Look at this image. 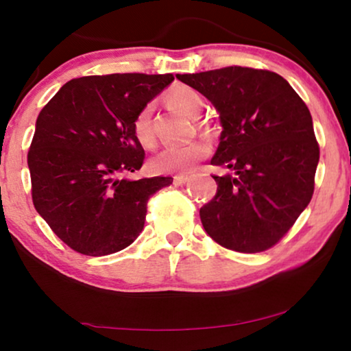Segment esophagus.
Segmentation results:
<instances>
[{"mask_svg":"<svg viewBox=\"0 0 351 351\" xmlns=\"http://www.w3.org/2000/svg\"><path fill=\"white\" fill-rule=\"evenodd\" d=\"M190 180L189 176H176L174 177V185H185Z\"/></svg>","mask_w":351,"mask_h":351,"instance_id":"34e87169","label":"esophagus"}]
</instances>
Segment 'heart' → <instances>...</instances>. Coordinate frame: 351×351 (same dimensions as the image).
<instances>
[{
	"label": "heart",
	"instance_id": "b5f03b06",
	"mask_svg": "<svg viewBox=\"0 0 351 351\" xmlns=\"http://www.w3.org/2000/svg\"><path fill=\"white\" fill-rule=\"evenodd\" d=\"M167 107L185 117L198 118L204 110V99L198 90L190 86H179L166 95ZM204 136H213V128L208 123L198 124ZM132 134L136 142L145 150H152L156 145V136L152 124V105L138 110L132 121ZM209 155V145L203 141H195L180 147H171L162 150L153 158L150 166L160 174H174V172H189Z\"/></svg>",
	"mask_w": 351,
	"mask_h": 351
}]
</instances>
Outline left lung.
<instances>
[{
	"label": "left lung",
	"mask_w": 351,
	"mask_h": 351,
	"mask_svg": "<svg viewBox=\"0 0 351 351\" xmlns=\"http://www.w3.org/2000/svg\"><path fill=\"white\" fill-rule=\"evenodd\" d=\"M204 95L223 131L210 165L217 193L199 209L220 246L252 254L280 241L308 206L319 161L310 110L278 73L247 66L176 75Z\"/></svg>",
	"instance_id": "obj_1"
}]
</instances>
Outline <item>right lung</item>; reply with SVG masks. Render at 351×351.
<instances>
[{"mask_svg": "<svg viewBox=\"0 0 351 351\" xmlns=\"http://www.w3.org/2000/svg\"><path fill=\"white\" fill-rule=\"evenodd\" d=\"M172 81L171 73L83 76L38 114L28 150L33 204L73 251L99 257L128 247L143 230L150 196L172 184L123 177L145 158L134 117Z\"/></svg>", "mask_w": 351, "mask_h": 351, "instance_id": "obj_1", "label": "right lung"}]
</instances>
